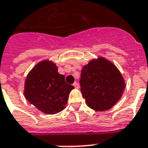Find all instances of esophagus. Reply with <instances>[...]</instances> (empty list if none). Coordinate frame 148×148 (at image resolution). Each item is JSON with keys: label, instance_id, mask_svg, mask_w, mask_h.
<instances>
[{"label": "esophagus", "instance_id": "34e87169", "mask_svg": "<svg viewBox=\"0 0 148 148\" xmlns=\"http://www.w3.org/2000/svg\"><path fill=\"white\" fill-rule=\"evenodd\" d=\"M73 85H74V87L75 88H77V89L79 88V84H78V83H77V82H74V83L73 84Z\"/></svg>", "mask_w": 148, "mask_h": 148}]
</instances>
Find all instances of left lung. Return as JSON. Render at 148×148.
<instances>
[{
  "label": "left lung",
  "instance_id": "8db88e82",
  "mask_svg": "<svg viewBox=\"0 0 148 148\" xmlns=\"http://www.w3.org/2000/svg\"><path fill=\"white\" fill-rule=\"evenodd\" d=\"M80 84L86 104L96 111H105L114 106L125 88L121 73L103 57L90 60L82 67Z\"/></svg>",
  "mask_w": 148,
  "mask_h": 148
}]
</instances>
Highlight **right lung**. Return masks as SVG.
Listing matches in <instances>:
<instances>
[{"label":"right lung","mask_w":148,"mask_h":148,"mask_svg":"<svg viewBox=\"0 0 148 148\" xmlns=\"http://www.w3.org/2000/svg\"><path fill=\"white\" fill-rule=\"evenodd\" d=\"M74 86L65 82L56 64L49 60L38 63L28 73L24 83V97L37 109L55 114L65 108Z\"/></svg>","instance_id":"add662e5"}]
</instances>
